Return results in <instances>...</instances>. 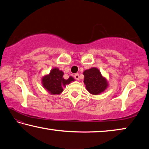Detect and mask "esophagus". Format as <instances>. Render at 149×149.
I'll return each mask as SVG.
<instances>
[{
  "mask_svg": "<svg viewBox=\"0 0 149 149\" xmlns=\"http://www.w3.org/2000/svg\"><path fill=\"white\" fill-rule=\"evenodd\" d=\"M74 77H75V79L79 80V74H75L74 75Z\"/></svg>",
  "mask_w": 149,
  "mask_h": 149,
  "instance_id": "obj_1",
  "label": "esophagus"
}]
</instances>
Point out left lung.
<instances>
[{
	"label": "left lung",
	"instance_id": "1",
	"mask_svg": "<svg viewBox=\"0 0 149 149\" xmlns=\"http://www.w3.org/2000/svg\"><path fill=\"white\" fill-rule=\"evenodd\" d=\"M84 84L88 91L93 95H98L107 89V80L102 77L99 70L93 68L84 72Z\"/></svg>",
	"mask_w": 149,
	"mask_h": 149
}]
</instances>
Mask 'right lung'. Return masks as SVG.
<instances>
[{
  "instance_id": "add662e5",
  "label": "right lung",
  "mask_w": 149,
  "mask_h": 149,
  "mask_svg": "<svg viewBox=\"0 0 149 149\" xmlns=\"http://www.w3.org/2000/svg\"><path fill=\"white\" fill-rule=\"evenodd\" d=\"M64 73L60 71L59 69L54 68L50 72V74L45 76L42 79V83L44 87L51 94H60L63 91L62 86L69 84L74 81L72 77H70L68 79L63 78Z\"/></svg>"
}]
</instances>
